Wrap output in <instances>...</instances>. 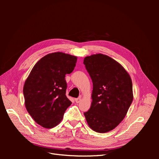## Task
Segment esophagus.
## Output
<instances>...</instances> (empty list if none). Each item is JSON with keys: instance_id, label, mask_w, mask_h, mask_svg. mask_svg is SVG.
<instances>
[{"instance_id": "34e87169", "label": "esophagus", "mask_w": 159, "mask_h": 159, "mask_svg": "<svg viewBox=\"0 0 159 159\" xmlns=\"http://www.w3.org/2000/svg\"><path fill=\"white\" fill-rule=\"evenodd\" d=\"M80 101H81V98H76V99H75V102L77 103H80Z\"/></svg>"}]
</instances>
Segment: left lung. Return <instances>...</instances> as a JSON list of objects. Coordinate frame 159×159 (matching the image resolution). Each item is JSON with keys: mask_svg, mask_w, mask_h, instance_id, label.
Masks as SVG:
<instances>
[{"mask_svg": "<svg viewBox=\"0 0 159 159\" xmlns=\"http://www.w3.org/2000/svg\"><path fill=\"white\" fill-rule=\"evenodd\" d=\"M84 64L93 82L92 102L84 113L86 121L95 132L112 131L123 121L132 103L131 77L119 62L107 55L87 56Z\"/></svg>", "mask_w": 159, "mask_h": 159, "instance_id": "obj_1", "label": "left lung"}]
</instances>
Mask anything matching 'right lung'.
Segmentation results:
<instances>
[{"label":"right lung","mask_w":159,"mask_h":159,"mask_svg":"<svg viewBox=\"0 0 159 159\" xmlns=\"http://www.w3.org/2000/svg\"><path fill=\"white\" fill-rule=\"evenodd\" d=\"M76 56L54 52L44 56L33 67L23 88L27 111L40 126L58 125L71 102L66 95V74L75 66Z\"/></svg>","instance_id":"right-lung-1"}]
</instances>
